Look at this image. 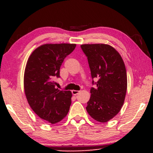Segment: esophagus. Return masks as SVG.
I'll use <instances>...</instances> for the list:
<instances>
[{
  "instance_id": "34e87169",
  "label": "esophagus",
  "mask_w": 153,
  "mask_h": 153,
  "mask_svg": "<svg viewBox=\"0 0 153 153\" xmlns=\"http://www.w3.org/2000/svg\"><path fill=\"white\" fill-rule=\"evenodd\" d=\"M79 93H80V91H75V90L72 91V94H73V96H76V95H78Z\"/></svg>"
}]
</instances>
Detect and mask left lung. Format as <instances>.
<instances>
[{"mask_svg":"<svg viewBox=\"0 0 153 153\" xmlns=\"http://www.w3.org/2000/svg\"><path fill=\"white\" fill-rule=\"evenodd\" d=\"M87 57L92 84L91 98L86 110L93 119L106 122L122 108L127 88V77L124 61L114 47L104 44L80 45ZM94 79L98 81L94 82Z\"/></svg>","mask_w":153,"mask_h":153,"instance_id":"8db88e82","label":"left lung"}]
</instances>
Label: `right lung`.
Segmentation results:
<instances>
[{
    "instance_id": "1",
    "label": "right lung",
    "mask_w": 153,
    "mask_h": 153,
    "mask_svg": "<svg viewBox=\"0 0 153 153\" xmlns=\"http://www.w3.org/2000/svg\"><path fill=\"white\" fill-rule=\"evenodd\" d=\"M75 44H46L37 47L28 59L24 72V91L28 103L45 122L56 124L69 111L72 93L55 88L64 59L75 50Z\"/></svg>"
}]
</instances>
